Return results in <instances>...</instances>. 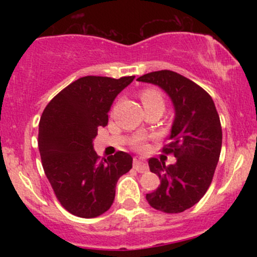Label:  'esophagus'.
Listing matches in <instances>:
<instances>
[{"label":"esophagus","instance_id":"34e87169","mask_svg":"<svg viewBox=\"0 0 257 257\" xmlns=\"http://www.w3.org/2000/svg\"><path fill=\"white\" fill-rule=\"evenodd\" d=\"M134 169H137L139 173H146L149 170V166L143 159L134 158Z\"/></svg>","mask_w":257,"mask_h":257}]
</instances>
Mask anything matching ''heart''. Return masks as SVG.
Listing matches in <instances>:
<instances>
[{
  "mask_svg": "<svg viewBox=\"0 0 257 257\" xmlns=\"http://www.w3.org/2000/svg\"><path fill=\"white\" fill-rule=\"evenodd\" d=\"M140 98L146 111H150V110L164 111V107H166L164 96L163 94H162V91L158 90L157 88H145V89L141 91ZM135 147H138V149H143L144 147L143 139H138V140L135 141Z\"/></svg>",
  "mask_w": 257,
  "mask_h": 257,
  "instance_id": "1",
  "label": "heart"
}]
</instances>
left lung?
Masks as SVG:
<instances>
[{
  "mask_svg": "<svg viewBox=\"0 0 257 257\" xmlns=\"http://www.w3.org/2000/svg\"><path fill=\"white\" fill-rule=\"evenodd\" d=\"M158 85L172 100L175 117L166 153H174L175 164L151 158L150 170L161 185L146 199L152 208L168 214L187 210L208 191L220 158L222 131L216 107L206 91L179 73L162 70L138 78Z\"/></svg>",
  "mask_w": 257,
  "mask_h": 257,
  "instance_id": "left-lung-1",
  "label": "left lung"
}]
</instances>
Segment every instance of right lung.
<instances>
[{
  "label": "right lung",
  "instance_id": "obj_1",
  "mask_svg": "<svg viewBox=\"0 0 257 257\" xmlns=\"http://www.w3.org/2000/svg\"><path fill=\"white\" fill-rule=\"evenodd\" d=\"M135 76L118 79L85 76L67 85L44 108L38 150L44 174L60 204L90 219L111 208L118 179L133 167L129 153L100 159L93 141L108 122L114 99Z\"/></svg>",
  "mask_w": 257,
  "mask_h": 257
}]
</instances>
